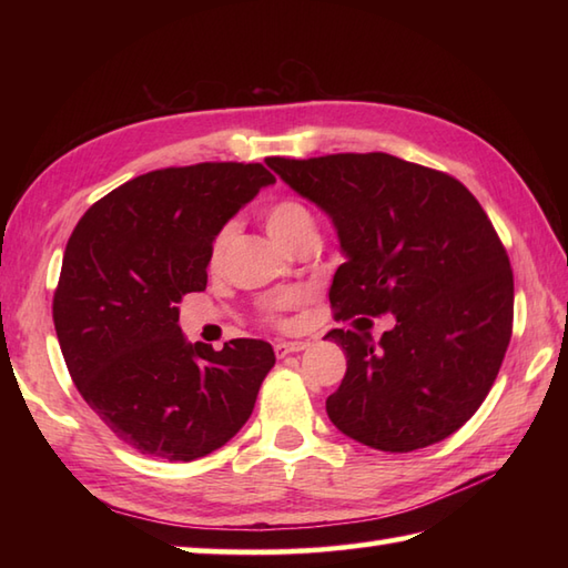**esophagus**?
Segmentation results:
<instances>
[{
	"label": "esophagus",
	"mask_w": 568,
	"mask_h": 568,
	"mask_svg": "<svg viewBox=\"0 0 568 568\" xmlns=\"http://www.w3.org/2000/svg\"><path fill=\"white\" fill-rule=\"evenodd\" d=\"M310 346V342H275V356L277 358H285L287 354H297V352H305Z\"/></svg>",
	"instance_id": "obj_1"
}]
</instances>
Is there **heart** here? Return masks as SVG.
<instances>
[{
    "label": "heart",
    "instance_id": "heart-1",
    "mask_svg": "<svg viewBox=\"0 0 568 568\" xmlns=\"http://www.w3.org/2000/svg\"><path fill=\"white\" fill-rule=\"evenodd\" d=\"M263 222H265V229H268V234L275 244L287 248V251H291L295 244H300V241L317 236V222H315V216H312L310 207L293 197L277 200V202L268 204L263 212ZM229 241H232V226H224V229H220V234L214 236L212 246H210V268L212 271H216L222 265ZM300 300H303V295L300 293H283L271 305V312H273L271 317L275 320V312L293 307L300 303Z\"/></svg>",
    "mask_w": 568,
    "mask_h": 568
}]
</instances>
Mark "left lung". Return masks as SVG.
Wrapping results in <instances>:
<instances>
[{
    "label": "left lung",
    "mask_w": 568,
    "mask_h": 568,
    "mask_svg": "<svg viewBox=\"0 0 568 568\" xmlns=\"http://www.w3.org/2000/svg\"><path fill=\"white\" fill-rule=\"evenodd\" d=\"M265 163L336 229V317H395L378 344L327 334L346 354L334 427L393 454L446 439L486 400L513 334V271L488 214L456 178L388 153Z\"/></svg>",
    "instance_id": "1"
}]
</instances>
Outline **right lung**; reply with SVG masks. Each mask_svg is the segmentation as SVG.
<instances>
[{
    "mask_svg": "<svg viewBox=\"0 0 568 568\" xmlns=\"http://www.w3.org/2000/svg\"><path fill=\"white\" fill-rule=\"evenodd\" d=\"M275 178L261 163L163 168L82 214L63 253L53 322L72 383L136 452L195 462L246 425L273 346L190 344L178 303L207 287L220 229Z\"/></svg>",
    "mask_w": 568,
    "mask_h": 568,
    "instance_id": "1",
    "label": "right lung"
}]
</instances>
